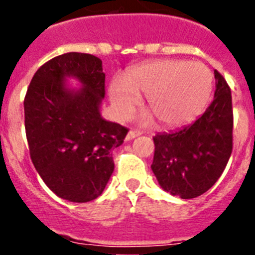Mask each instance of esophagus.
Returning <instances> with one entry per match:
<instances>
[{
	"label": "esophagus",
	"instance_id": "34e87169",
	"mask_svg": "<svg viewBox=\"0 0 255 255\" xmlns=\"http://www.w3.org/2000/svg\"><path fill=\"white\" fill-rule=\"evenodd\" d=\"M141 132L138 131V130H130L129 132H128V135H126V140H131V139L136 138V136H139Z\"/></svg>",
	"mask_w": 255,
	"mask_h": 255
}]
</instances>
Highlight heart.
<instances>
[{
    "label": "heart",
    "mask_w": 255,
    "mask_h": 255,
    "mask_svg": "<svg viewBox=\"0 0 255 255\" xmlns=\"http://www.w3.org/2000/svg\"><path fill=\"white\" fill-rule=\"evenodd\" d=\"M213 87L211 70L200 62L163 60L130 69L124 82L110 87V101L119 117H129L147 96V106L168 128L185 125L203 111Z\"/></svg>",
    "instance_id": "heart-1"
}]
</instances>
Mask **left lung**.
<instances>
[{
	"instance_id": "left-lung-1",
	"label": "left lung",
	"mask_w": 255,
	"mask_h": 255,
	"mask_svg": "<svg viewBox=\"0 0 255 255\" xmlns=\"http://www.w3.org/2000/svg\"><path fill=\"white\" fill-rule=\"evenodd\" d=\"M215 79V98L202 116L179 131L153 138V173L164 191L181 199L199 197L215 185L233 152L231 91L217 70Z\"/></svg>"
}]
</instances>
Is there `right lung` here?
Here are the masks:
<instances>
[{"label":"right lung","instance_id":"right-lung-1","mask_svg":"<svg viewBox=\"0 0 255 255\" xmlns=\"http://www.w3.org/2000/svg\"><path fill=\"white\" fill-rule=\"evenodd\" d=\"M105 78L100 58L69 52L37 70L24 100L31 162L57 197L74 203L102 194L115 168L111 152L128 134L101 115Z\"/></svg>","mask_w":255,"mask_h":255}]
</instances>
